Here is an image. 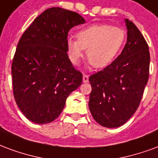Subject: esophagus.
I'll list each match as a JSON object with an SVG mask.
<instances>
[{"mask_svg":"<svg viewBox=\"0 0 158 158\" xmlns=\"http://www.w3.org/2000/svg\"><path fill=\"white\" fill-rule=\"evenodd\" d=\"M83 82H89V75H87V74H84V75H83Z\"/></svg>","mask_w":158,"mask_h":158,"instance_id":"esophagus-1","label":"esophagus"}]
</instances>
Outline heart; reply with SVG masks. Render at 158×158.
<instances>
[{
  "label": "heart",
  "instance_id": "heart-1",
  "mask_svg": "<svg viewBox=\"0 0 158 158\" xmlns=\"http://www.w3.org/2000/svg\"><path fill=\"white\" fill-rule=\"evenodd\" d=\"M77 40L68 38L67 52L70 61L78 65L86 55L91 65L103 69L112 64L123 48L126 31L119 27L108 24H94L79 30Z\"/></svg>",
  "mask_w": 158,
  "mask_h": 158
}]
</instances>
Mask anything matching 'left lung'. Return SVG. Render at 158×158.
<instances>
[{
	"label": "left lung",
	"instance_id": "8db88e82",
	"mask_svg": "<svg viewBox=\"0 0 158 158\" xmlns=\"http://www.w3.org/2000/svg\"><path fill=\"white\" fill-rule=\"evenodd\" d=\"M127 43L114 62L89 79L92 90L89 107L102 127H119L138 108L149 77L150 52L144 37L132 22L125 19Z\"/></svg>",
	"mask_w": 158,
	"mask_h": 158
}]
</instances>
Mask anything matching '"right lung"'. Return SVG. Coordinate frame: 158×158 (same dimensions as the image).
Masks as SVG:
<instances>
[{
    "label": "right lung",
    "instance_id": "obj_1",
    "mask_svg": "<svg viewBox=\"0 0 158 158\" xmlns=\"http://www.w3.org/2000/svg\"><path fill=\"white\" fill-rule=\"evenodd\" d=\"M85 20L60 7L44 10L23 33L14 55L11 74L15 100L36 124L52 122L61 114L83 76L67 53L68 33Z\"/></svg>",
    "mask_w": 158,
    "mask_h": 158
}]
</instances>
